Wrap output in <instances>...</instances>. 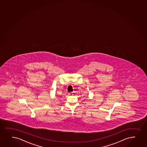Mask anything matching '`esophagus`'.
Segmentation results:
<instances>
[{
  "label": "esophagus",
  "mask_w": 147,
  "mask_h": 147,
  "mask_svg": "<svg viewBox=\"0 0 147 147\" xmlns=\"http://www.w3.org/2000/svg\"><path fill=\"white\" fill-rule=\"evenodd\" d=\"M68 94L70 95V96H72L73 94L72 92H70L68 93Z\"/></svg>",
  "instance_id": "34e87169"
}]
</instances>
